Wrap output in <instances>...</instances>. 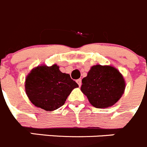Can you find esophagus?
<instances>
[{
	"instance_id": "34e87169",
	"label": "esophagus",
	"mask_w": 147,
	"mask_h": 147,
	"mask_svg": "<svg viewBox=\"0 0 147 147\" xmlns=\"http://www.w3.org/2000/svg\"><path fill=\"white\" fill-rule=\"evenodd\" d=\"M76 83H77V84H79V87H80V86L82 85V79H77V80H76Z\"/></svg>"
}]
</instances>
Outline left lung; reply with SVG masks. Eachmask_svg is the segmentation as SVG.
Returning a JSON list of instances; mask_svg holds the SVG:
<instances>
[{
  "label": "left lung",
  "instance_id": "1",
  "mask_svg": "<svg viewBox=\"0 0 147 147\" xmlns=\"http://www.w3.org/2000/svg\"><path fill=\"white\" fill-rule=\"evenodd\" d=\"M81 90L96 108H107L122 97L125 83L119 71L112 66L97 65L82 81Z\"/></svg>",
  "mask_w": 147,
  "mask_h": 147
}]
</instances>
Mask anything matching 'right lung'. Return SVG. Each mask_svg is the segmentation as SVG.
Segmentation results:
<instances>
[{"label": "right lung", "instance_id": "right-lung-1", "mask_svg": "<svg viewBox=\"0 0 147 147\" xmlns=\"http://www.w3.org/2000/svg\"><path fill=\"white\" fill-rule=\"evenodd\" d=\"M25 92L33 104L46 111L63 106L73 90L79 87L69 74L62 73L57 65L38 66L25 80Z\"/></svg>", "mask_w": 147, "mask_h": 147}]
</instances>
